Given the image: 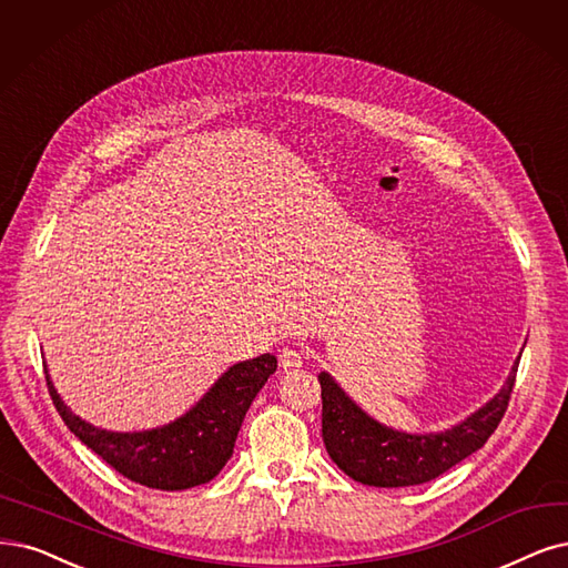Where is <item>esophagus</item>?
<instances>
[{"mask_svg": "<svg viewBox=\"0 0 568 568\" xmlns=\"http://www.w3.org/2000/svg\"><path fill=\"white\" fill-rule=\"evenodd\" d=\"M278 363L283 372H292L302 367V353L297 348H283L278 355Z\"/></svg>", "mask_w": 568, "mask_h": 568, "instance_id": "34e87169", "label": "esophagus"}]
</instances>
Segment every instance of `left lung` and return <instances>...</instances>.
I'll return each instance as SVG.
<instances>
[{"label":"left lung","instance_id":"obj_1","mask_svg":"<svg viewBox=\"0 0 568 568\" xmlns=\"http://www.w3.org/2000/svg\"><path fill=\"white\" fill-rule=\"evenodd\" d=\"M517 363L491 400L443 433L412 435L393 430L355 405L344 388L321 372L323 443L329 458L348 477L369 487L424 485L485 447L508 409Z\"/></svg>","mask_w":568,"mask_h":568}]
</instances>
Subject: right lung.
Wrapping results in <instances>:
<instances>
[{"label": "right lung", "instance_id": "right-lung-1", "mask_svg": "<svg viewBox=\"0 0 568 568\" xmlns=\"http://www.w3.org/2000/svg\"><path fill=\"white\" fill-rule=\"evenodd\" d=\"M276 367L278 361L271 353L236 363L186 414L140 433L95 428L60 400L49 374L47 386L65 426L116 473L142 487L182 491L205 485L224 468L234 454L245 412Z\"/></svg>", "mask_w": 568, "mask_h": 568}]
</instances>
